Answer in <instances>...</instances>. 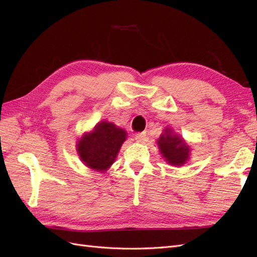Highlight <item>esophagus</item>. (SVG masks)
I'll return each instance as SVG.
<instances>
[{
  "instance_id": "34e87169",
  "label": "esophagus",
  "mask_w": 257,
  "mask_h": 257,
  "mask_svg": "<svg viewBox=\"0 0 257 257\" xmlns=\"http://www.w3.org/2000/svg\"><path fill=\"white\" fill-rule=\"evenodd\" d=\"M146 139H147V134L145 133V132L144 133H139V134L135 135V141L137 143H145Z\"/></svg>"
}]
</instances>
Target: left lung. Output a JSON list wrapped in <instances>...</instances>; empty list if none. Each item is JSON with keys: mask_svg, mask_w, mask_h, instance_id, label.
I'll return each instance as SVG.
<instances>
[{"mask_svg": "<svg viewBox=\"0 0 257 257\" xmlns=\"http://www.w3.org/2000/svg\"><path fill=\"white\" fill-rule=\"evenodd\" d=\"M162 158L167 164L180 167L190 160L191 149L182 136L176 134L173 128L165 127L157 141Z\"/></svg>", "mask_w": 257, "mask_h": 257, "instance_id": "left-lung-1", "label": "left lung"}]
</instances>
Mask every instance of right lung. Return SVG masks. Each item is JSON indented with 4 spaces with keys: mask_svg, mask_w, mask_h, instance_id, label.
<instances>
[{
    "mask_svg": "<svg viewBox=\"0 0 257 257\" xmlns=\"http://www.w3.org/2000/svg\"><path fill=\"white\" fill-rule=\"evenodd\" d=\"M126 132L112 122L102 120L90 132H85L76 145L80 161L90 169L106 173L113 164Z\"/></svg>",
    "mask_w": 257,
    "mask_h": 257,
    "instance_id": "add662e5",
    "label": "right lung"
}]
</instances>
